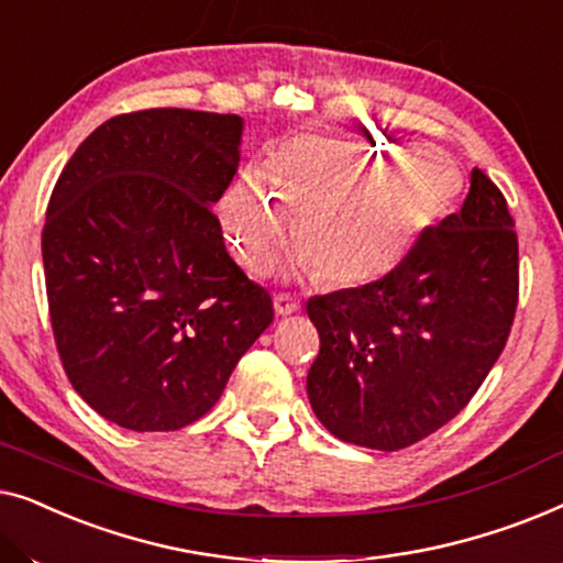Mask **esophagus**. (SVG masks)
<instances>
[{"label":"esophagus","instance_id":"1","mask_svg":"<svg viewBox=\"0 0 563 563\" xmlns=\"http://www.w3.org/2000/svg\"><path fill=\"white\" fill-rule=\"evenodd\" d=\"M274 310H276V314H282V318H284V314L297 312L299 310V299L287 295V291H279V295L274 297Z\"/></svg>","mask_w":563,"mask_h":563}]
</instances>
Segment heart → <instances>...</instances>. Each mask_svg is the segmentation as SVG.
Returning <instances> with one entry per match:
<instances>
[{"label": "heart", "instance_id": "b5f03b06", "mask_svg": "<svg viewBox=\"0 0 563 563\" xmlns=\"http://www.w3.org/2000/svg\"><path fill=\"white\" fill-rule=\"evenodd\" d=\"M459 189V168L435 148L297 135L230 184L218 218L235 258L261 274L282 251V211L299 251L291 272L358 289L395 272Z\"/></svg>", "mask_w": 563, "mask_h": 563}]
</instances>
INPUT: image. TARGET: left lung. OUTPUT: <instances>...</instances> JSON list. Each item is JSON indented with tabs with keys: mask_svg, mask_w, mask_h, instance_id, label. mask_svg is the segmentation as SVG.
<instances>
[{
	"mask_svg": "<svg viewBox=\"0 0 563 563\" xmlns=\"http://www.w3.org/2000/svg\"><path fill=\"white\" fill-rule=\"evenodd\" d=\"M474 168L464 207L420 238L384 279L312 297L320 353L312 412L335 438L399 451L464 410L503 353L518 307V235Z\"/></svg>",
	"mask_w": 563,
	"mask_h": 563,
	"instance_id": "left-lung-1",
	"label": "left lung"
}]
</instances>
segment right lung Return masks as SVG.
Listing matches in <instances>:
<instances>
[{"mask_svg":"<svg viewBox=\"0 0 563 563\" xmlns=\"http://www.w3.org/2000/svg\"><path fill=\"white\" fill-rule=\"evenodd\" d=\"M241 141L238 114H118L58 176L43 228L53 335L74 389L114 426L199 420L272 325V297L212 214Z\"/></svg>","mask_w":563,"mask_h":563,"instance_id":"obj_1","label":"right lung"}]
</instances>
